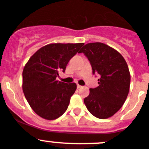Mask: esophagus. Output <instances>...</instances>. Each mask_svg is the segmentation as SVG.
Returning <instances> with one entry per match:
<instances>
[{
  "label": "esophagus",
  "mask_w": 149,
  "mask_h": 149,
  "mask_svg": "<svg viewBox=\"0 0 149 149\" xmlns=\"http://www.w3.org/2000/svg\"><path fill=\"white\" fill-rule=\"evenodd\" d=\"M81 87H82V86L79 85V84H77V88L78 89H80V88H81Z\"/></svg>",
  "instance_id": "obj_1"
}]
</instances>
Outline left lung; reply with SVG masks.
<instances>
[{
  "label": "left lung",
  "mask_w": 149,
  "mask_h": 149,
  "mask_svg": "<svg viewBox=\"0 0 149 149\" xmlns=\"http://www.w3.org/2000/svg\"><path fill=\"white\" fill-rule=\"evenodd\" d=\"M79 53L87 56L93 73L100 76L99 85L90 88L84 99L87 109L98 118L112 117L122 107L129 94L131 76L126 60L118 51L101 42L86 44Z\"/></svg>",
  "instance_id": "obj_1"
}]
</instances>
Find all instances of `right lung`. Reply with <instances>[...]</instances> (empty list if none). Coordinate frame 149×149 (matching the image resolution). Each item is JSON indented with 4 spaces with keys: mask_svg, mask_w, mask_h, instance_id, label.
<instances>
[{
    "mask_svg": "<svg viewBox=\"0 0 149 149\" xmlns=\"http://www.w3.org/2000/svg\"><path fill=\"white\" fill-rule=\"evenodd\" d=\"M84 43H52L34 53L23 71L25 97L36 114L46 120L63 115L76 90V83L56 80L59 71L65 72L70 59L79 52Z\"/></svg>",
    "mask_w": 149,
    "mask_h": 149,
    "instance_id": "obj_1",
    "label": "right lung"
}]
</instances>
